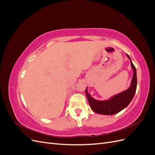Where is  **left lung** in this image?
<instances>
[{"label": "left lung", "instance_id": "1", "mask_svg": "<svg viewBox=\"0 0 155 155\" xmlns=\"http://www.w3.org/2000/svg\"><path fill=\"white\" fill-rule=\"evenodd\" d=\"M130 61V66L133 70V76L131 79L130 87L127 90L112 96L107 100H97L92 97L88 92L87 87L85 93L87 100L92 110L99 114L112 115L118 113L129 105L135 94L137 87V70L129 56L126 54Z\"/></svg>", "mask_w": 155, "mask_h": 155}]
</instances>
